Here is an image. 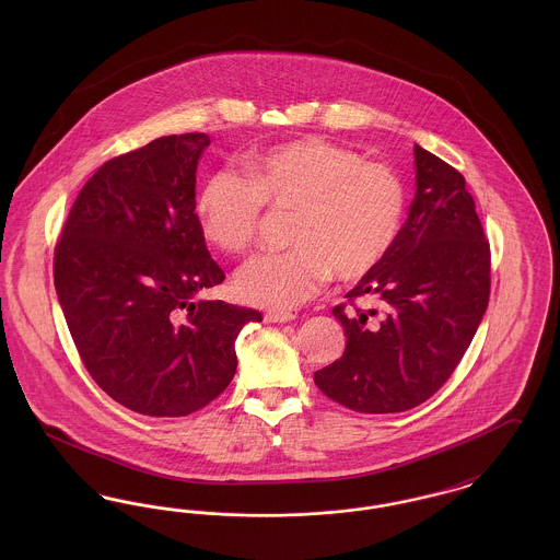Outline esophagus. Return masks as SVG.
I'll use <instances>...</instances> for the list:
<instances>
[{
    "label": "esophagus",
    "instance_id": "34e87169",
    "mask_svg": "<svg viewBox=\"0 0 560 560\" xmlns=\"http://www.w3.org/2000/svg\"><path fill=\"white\" fill-rule=\"evenodd\" d=\"M293 319H295V315L288 313V311H268L265 315L267 323H290Z\"/></svg>",
    "mask_w": 560,
    "mask_h": 560
}]
</instances>
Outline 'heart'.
I'll return each mask as SVG.
<instances>
[{"label":"heart","instance_id":"obj_1","mask_svg":"<svg viewBox=\"0 0 560 560\" xmlns=\"http://www.w3.org/2000/svg\"><path fill=\"white\" fill-rule=\"evenodd\" d=\"M247 176L220 170L197 197L203 235L229 254L249 249L265 203L295 210L293 249L265 254L241 268L243 302L285 311L313 298L336 275H370L399 237L405 185L399 174L348 147L302 138L272 147L245 163Z\"/></svg>","mask_w":560,"mask_h":560}]
</instances>
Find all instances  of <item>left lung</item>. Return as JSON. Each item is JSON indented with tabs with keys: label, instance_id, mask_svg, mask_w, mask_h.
I'll return each instance as SVG.
<instances>
[{
	"label": "left lung",
	"instance_id": "8db88e82",
	"mask_svg": "<svg viewBox=\"0 0 560 560\" xmlns=\"http://www.w3.org/2000/svg\"><path fill=\"white\" fill-rule=\"evenodd\" d=\"M416 197L388 256L331 313L345 354L315 372L329 399L399 413L430 399L470 347L489 304L491 254L475 199L450 163L413 149ZM365 296L372 310H357Z\"/></svg>",
	"mask_w": 560,
	"mask_h": 560
}]
</instances>
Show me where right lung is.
Segmentation results:
<instances>
[{
	"label": "right lung",
	"instance_id": "add662e5",
	"mask_svg": "<svg viewBox=\"0 0 560 560\" xmlns=\"http://www.w3.org/2000/svg\"><path fill=\"white\" fill-rule=\"evenodd\" d=\"M208 133H172L98 167L54 252V285L85 370L142 416L180 418L237 370L252 308L201 300L224 281L195 213Z\"/></svg>",
	"mask_w": 560,
	"mask_h": 560
}]
</instances>
